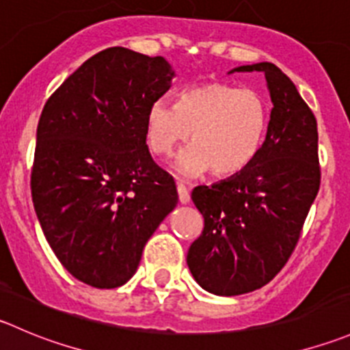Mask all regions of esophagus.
<instances>
[{
  "mask_svg": "<svg viewBox=\"0 0 350 350\" xmlns=\"http://www.w3.org/2000/svg\"><path fill=\"white\" fill-rule=\"evenodd\" d=\"M176 189H178L179 203H181V205H186V203H189V191H188V188H186V186L183 185V183H178Z\"/></svg>",
  "mask_w": 350,
  "mask_h": 350,
  "instance_id": "obj_1",
  "label": "esophagus"
}]
</instances>
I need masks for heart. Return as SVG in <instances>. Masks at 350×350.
<instances>
[{"instance_id": "1", "label": "heart", "mask_w": 350, "mask_h": 350, "mask_svg": "<svg viewBox=\"0 0 350 350\" xmlns=\"http://www.w3.org/2000/svg\"><path fill=\"white\" fill-rule=\"evenodd\" d=\"M270 107L265 96L224 81H210L186 90L178 103L157 99L145 111V144L157 157L176 155L172 167L183 178H198L212 169L232 176L246 169L265 142Z\"/></svg>"}]
</instances>
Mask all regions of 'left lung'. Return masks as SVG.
I'll list each match as a JSON object with an SVG mask.
<instances>
[{
	"label": "left lung",
	"mask_w": 350,
	"mask_h": 350,
	"mask_svg": "<svg viewBox=\"0 0 350 350\" xmlns=\"http://www.w3.org/2000/svg\"><path fill=\"white\" fill-rule=\"evenodd\" d=\"M234 71L265 73L273 107L254 161L191 193L205 227L186 261L200 287L215 296L256 291L282 270L320 189L317 120L296 85L267 61Z\"/></svg>",
	"instance_id": "obj_1"
}]
</instances>
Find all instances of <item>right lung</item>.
Segmentation results:
<instances>
[{
	"label": "right lung",
	"instance_id": "obj_1",
	"mask_svg": "<svg viewBox=\"0 0 350 350\" xmlns=\"http://www.w3.org/2000/svg\"><path fill=\"white\" fill-rule=\"evenodd\" d=\"M162 56L94 54L47 99L37 124L32 202L61 265L114 289L135 275L159 224L178 205L145 144V111L172 85Z\"/></svg>",
	"mask_w": 350,
	"mask_h": 350
}]
</instances>
